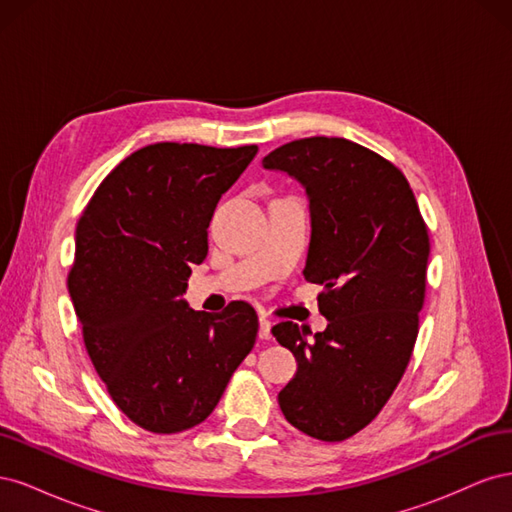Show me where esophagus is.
Wrapping results in <instances>:
<instances>
[{"label":"esophagus","mask_w":512,"mask_h":512,"mask_svg":"<svg viewBox=\"0 0 512 512\" xmlns=\"http://www.w3.org/2000/svg\"><path fill=\"white\" fill-rule=\"evenodd\" d=\"M258 337L271 339V322L267 318H260V322H258Z\"/></svg>","instance_id":"34e87169"}]
</instances>
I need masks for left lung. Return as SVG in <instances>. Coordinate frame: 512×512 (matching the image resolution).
<instances>
[{
  "instance_id": "obj_1",
  "label": "left lung",
  "mask_w": 512,
  "mask_h": 512,
  "mask_svg": "<svg viewBox=\"0 0 512 512\" xmlns=\"http://www.w3.org/2000/svg\"><path fill=\"white\" fill-rule=\"evenodd\" d=\"M267 170L309 198L305 280L320 284L322 333L294 322L271 333L299 367L277 395L286 421L339 442L369 425L410 363L425 301L427 226L404 173L346 138L312 136L271 151Z\"/></svg>"
}]
</instances>
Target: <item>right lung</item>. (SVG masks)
<instances>
[{"label": "right lung", "mask_w": 512, "mask_h": 512, "mask_svg": "<svg viewBox=\"0 0 512 512\" xmlns=\"http://www.w3.org/2000/svg\"><path fill=\"white\" fill-rule=\"evenodd\" d=\"M256 151L147 145L111 170L76 224L68 290L87 354L117 408L147 431L203 423L254 348L252 305L194 312L183 292L209 252L215 205Z\"/></svg>", "instance_id": "1"}]
</instances>
